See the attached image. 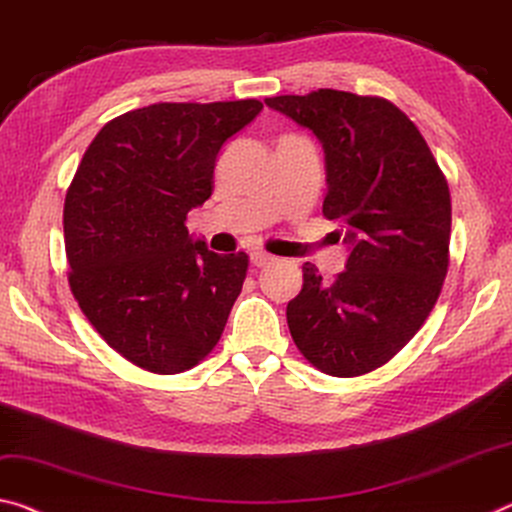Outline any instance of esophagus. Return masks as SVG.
Returning a JSON list of instances; mask_svg holds the SVG:
<instances>
[{"label": "esophagus", "mask_w": 512, "mask_h": 512, "mask_svg": "<svg viewBox=\"0 0 512 512\" xmlns=\"http://www.w3.org/2000/svg\"><path fill=\"white\" fill-rule=\"evenodd\" d=\"M250 262H253V266H257V269H262V266L275 262V257L269 255V253H264V250H255V253L250 255Z\"/></svg>", "instance_id": "1"}]
</instances>
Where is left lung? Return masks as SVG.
Returning <instances> with one entry per match:
<instances>
[{"label": "left lung", "mask_w": 512, "mask_h": 512, "mask_svg": "<svg viewBox=\"0 0 512 512\" xmlns=\"http://www.w3.org/2000/svg\"><path fill=\"white\" fill-rule=\"evenodd\" d=\"M326 150L323 216L353 250L326 282L303 264L287 323L303 358L328 376L383 367L417 335L449 271L451 193L417 125L385 97L319 88L266 97Z\"/></svg>", "instance_id": "1"}]
</instances>
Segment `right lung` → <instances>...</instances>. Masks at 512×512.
I'll list each match as a JSON object with an SVG mask.
<instances>
[{"mask_svg":"<svg viewBox=\"0 0 512 512\" xmlns=\"http://www.w3.org/2000/svg\"><path fill=\"white\" fill-rule=\"evenodd\" d=\"M262 107L150 104L109 120L79 161L63 205L70 291L136 367L189 371L223 335L248 255L193 241L186 214L212 196L218 150Z\"/></svg>","mask_w":512,"mask_h":512,"instance_id":"right-lung-1","label":"right lung"}]
</instances>
